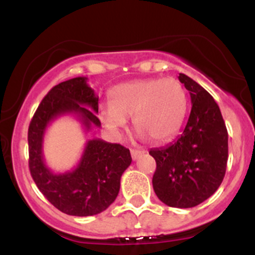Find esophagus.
Returning <instances> with one entry per match:
<instances>
[{
  "label": "esophagus",
  "mask_w": 255,
  "mask_h": 255,
  "mask_svg": "<svg viewBox=\"0 0 255 255\" xmlns=\"http://www.w3.org/2000/svg\"><path fill=\"white\" fill-rule=\"evenodd\" d=\"M142 153H145L144 150H131L130 151V154H131V158H133L134 160H136L137 158L141 156Z\"/></svg>",
  "instance_id": "34e87169"
}]
</instances>
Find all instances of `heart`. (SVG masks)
I'll use <instances>...</instances> for the list:
<instances>
[{
  "instance_id": "obj_1",
  "label": "heart",
  "mask_w": 255,
  "mask_h": 255,
  "mask_svg": "<svg viewBox=\"0 0 255 255\" xmlns=\"http://www.w3.org/2000/svg\"><path fill=\"white\" fill-rule=\"evenodd\" d=\"M187 111V95L174 78H152L128 81L114 87L110 105L101 111V119L114 134H121L127 119L141 136L156 142L170 139L180 130Z\"/></svg>"
}]
</instances>
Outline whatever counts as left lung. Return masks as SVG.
Segmentation results:
<instances>
[{
    "mask_svg": "<svg viewBox=\"0 0 255 255\" xmlns=\"http://www.w3.org/2000/svg\"><path fill=\"white\" fill-rule=\"evenodd\" d=\"M178 80L189 91L191 114L174 142L150 151L157 163L152 184L162 203L188 209L221 186L228 162V130L212 96L182 73Z\"/></svg>",
    "mask_w": 255,
    "mask_h": 255,
    "instance_id": "left-lung-1",
    "label": "left lung"
}]
</instances>
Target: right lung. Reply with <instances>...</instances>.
Listing matches in <instances>:
<instances>
[{
    "label": "right lung",
    "mask_w": 255,
    "mask_h": 255,
    "mask_svg": "<svg viewBox=\"0 0 255 255\" xmlns=\"http://www.w3.org/2000/svg\"><path fill=\"white\" fill-rule=\"evenodd\" d=\"M98 96L87 84L86 77L69 79L56 85L40 102L28 127L30 171L38 189L61 212L87 217L98 215L115 201L121 176L130 165L128 148L102 139L86 141L80 160L74 169L52 171L45 164L43 141L52 121L73 115L90 131L101 127Z\"/></svg>",
    "instance_id": "add662e5"
}]
</instances>
